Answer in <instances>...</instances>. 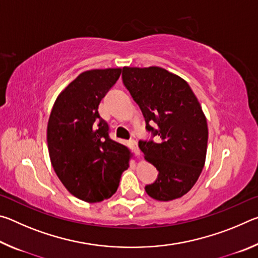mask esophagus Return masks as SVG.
Segmentation results:
<instances>
[{
	"label": "esophagus",
	"mask_w": 258,
	"mask_h": 258,
	"mask_svg": "<svg viewBox=\"0 0 258 258\" xmlns=\"http://www.w3.org/2000/svg\"><path fill=\"white\" fill-rule=\"evenodd\" d=\"M130 146H131V148H132V150L134 151L135 155H137V156L141 155V151H140V148H139V146H138V142L135 141V140H131V141H130Z\"/></svg>",
	"instance_id": "34e87169"
}]
</instances>
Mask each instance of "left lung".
<instances>
[{"label":"left lung","mask_w":258,"mask_h":258,"mask_svg":"<svg viewBox=\"0 0 258 258\" xmlns=\"http://www.w3.org/2000/svg\"><path fill=\"white\" fill-rule=\"evenodd\" d=\"M123 82L147 130L160 138L158 143L139 142L145 159L159 172L147 194L159 202L181 198L196 184L206 160L208 127L202 106L183 78L161 67H124Z\"/></svg>","instance_id":"8db88e82"}]
</instances>
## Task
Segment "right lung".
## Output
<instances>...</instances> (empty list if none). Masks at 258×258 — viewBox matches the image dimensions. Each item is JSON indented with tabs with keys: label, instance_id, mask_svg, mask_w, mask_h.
I'll list each match as a JSON object with an SVG mask.
<instances>
[{
	"label": "right lung",
	"instance_id": "add662e5",
	"mask_svg": "<svg viewBox=\"0 0 258 258\" xmlns=\"http://www.w3.org/2000/svg\"><path fill=\"white\" fill-rule=\"evenodd\" d=\"M121 68L92 69L61 91L52 107L46 138L51 164L64 187L86 203H100L118 189L133 154L109 138L99 104Z\"/></svg>",
	"mask_w": 258,
	"mask_h": 258
}]
</instances>
